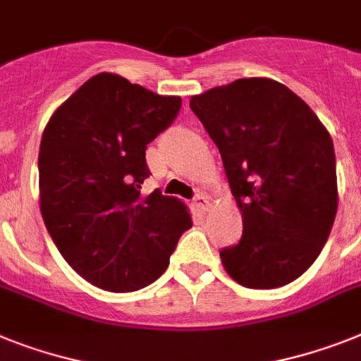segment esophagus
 Wrapping results in <instances>:
<instances>
[{
    "label": "esophagus",
    "mask_w": 361,
    "mask_h": 361,
    "mask_svg": "<svg viewBox=\"0 0 361 361\" xmlns=\"http://www.w3.org/2000/svg\"><path fill=\"white\" fill-rule=\"evenodd\" d=\"M195 205H196V209H198V211H207L209 209V205H211V202H209V198L205 195H198L195 198Z\"/></svg>",
    "instance_id": "1"
}]
</instances>
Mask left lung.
I'll list each match as a JSON object with an SVG mask.
<instances>
[{
  "label": "left lung",
  "mask_w": 361,
  "mask_h": 361,
  "mask_svg": "<svg viewBox=\"0 0 361 361\" xmlns=\"http://www.w3.org/2000/svg\"><path fill=\"white\" fill-rule=\"evenodd\" d=\"M220 150L242 214V238L220 251L238 284L271 290L301 277L325 246L338 211L334 145L310 106L264 77L190 97Z\"/></svg>",
  "instance_id": "left-lung-1"
}]
</instances>
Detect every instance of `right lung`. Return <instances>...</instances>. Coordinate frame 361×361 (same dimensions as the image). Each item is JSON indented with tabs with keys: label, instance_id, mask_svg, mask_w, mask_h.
<instances>
[{
	"label": "right lung",
	"instance_id": "1",
	"mask_svg": "<svg viewBox=\"0 0 361 361\" xmlns=\"http://www.w3.org/2000/svg\"><path fill=\"white\" fill-rule=\"evenodd\" d=\"M181 99L99 73L54 110L42 135L40 211L68 264L106 292L152 284L169 266L187 205L154 190L147 145L176 119Z\"/></svg>",
	"mask_w": 361,
	"mask_h": 361
}]
</instances>
